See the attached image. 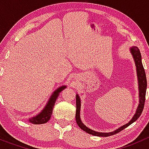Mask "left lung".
I'll return each mask as SVG.
<instances>
[{"mask_svg": "<svg viewBox=\"0 0 149 149\" xmlns=\"http://www.w3.org/2000/svg\"><path fill=\"white\" fill-rule=\"evenodd\" d=\"M131 53L132 54L134 60L135 61V64H136V73H137V77H138V84H139V104L137 107L136 111L131 119V120L128 122L127 124L125 125L122 126L119 128H118L116 131H113V132L110 133H101V132H96V131H93L91 129L88 128L82 122L80 118V111H81V99L79 97L78 95H76V115L75 119L76 122H77V125L82 129L83 131H86V133L94 136H109L113 134H117V133L120 132L123 129L127 127L130 125L134 122L140 116L142 112H143V108H144L145 104V100H146V88H147V80H146V72H145V69L143 68V63H142V57L141 54L139 51V48L137 47H132L131 48Z\"/></svg>", "mask_w": 149, "mask_h": 149, "instance_id": "left-lung-1", "label": "left lung"}]
</instances>
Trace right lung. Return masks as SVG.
<instances>
[{
  "mask_svg": "<svg viewBox=\"0 0 149 149\" xmlns=\"http://www.w3.org/2000/svg\"><path fill=\"white\" fill-rule=\"evenodd\" d=\"M65 88H66V86H63L59 87L56 90H55L53 94H52V95L51 96L50 99L48 100V102L45 105L44 109L37 116L29 119V122L30 123L35 124V125H40V124H44L48 122L49 119H51V114H52V112H53V107H54L55 101H56V98L60 95V93H61V91H63Z\"/></svg>",
  "mask_w": 149,
  "mask_h": 149,
  "instance_id": "1",
  "label": "right lung"
}]
</instances>
